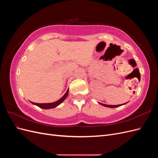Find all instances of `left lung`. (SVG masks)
I'll list each match as a JSON object with an SVG mask.
<instances>
[{"mask_svg": "<svg viewBox=\"0 0 158 158\" xmlns=\"http://www.w3.org/2000/svg\"><path fill=\"white\" fill-rule=\"evenodd\" d=\"M99 104L102 105L103 106H105V107H110V108H114V107H120L121 106H123V105H125L127 103H124V104H121V105H117V106H111V105H106V104H103V103H99Z\"/></svg>", "mask_w": 158, "mask_h": 158, "instance_id": "8db88e82", "label": "left lung"}]
</instances>
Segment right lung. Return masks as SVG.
<instances>
[{
  "instance_id": "add662e5",
  "label": "right lung",
  "mask_w": 158,
  "mask_h": 158,
  "mask_svg": "<svg viewBox=\"0 0 158 158\" xmlns=\"http://www.w3.org/2000/svg\"><path fill=\"white\" fill-rule=\"evenodd\" d=\"M69 94V89L66 91V92L65 93V94L60 99H59L58 101L55 102L53 103H33L30 102L33 105H35V106H37V107H39L41 109H52L55 108L56 107H57L59 105L63 103L64 102V100L66 99V98L67 97V95Z\"/></svg>"
}]
</instances>
